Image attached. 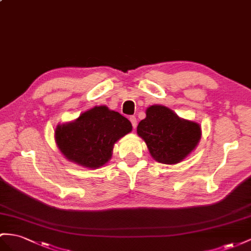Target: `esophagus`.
<instances>
[{
    "mask_svg": "<svg viewBox=\"0 0 251 251\" xmlns=\"http://www.w3.org/2000/svg\"><path fill=\"white\" fill-rule=\"evenodd\" d=\"M129 120L131 122L132 127L134 128V129H136V127H137V119H136V117H133V115H131V117L129 118Z\"/></svg>",
    "mask_w": 251,
    "mask_h": 251,
    "instance_id": "esophagus-1",
    "label": "esophagus"
}]
</instances>
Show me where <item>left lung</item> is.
<instances>
[{
	"instance_id": "obj_1",
	"label": "left lung",
	"mask_w": 251,
	"mask_h": 251,
	"mask_svg": "<svg viewBox=\"0 0 251 251\" xmlns=\"http://www.w3.org/2000/svg\"><path fill=\"white\" fill-rule=\"evenodd\" d=\"M137 132L144 140L151 157L164 164H175L195 150L201 129L195 122L183 120L170 108L153 105L147 108L146 118Z\"/></svg>"
}]
</instances>
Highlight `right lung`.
<instances>
[{
  "mask_svg": "<svg viewBox=\"0 0 251 251\" xmlns=\"http://www.w3.org/2000/svg\"><path fill=\"white\" fill-rule=\"evenodd\" d=\"M131 130V123L123 115L95 106L75 121L57 125L55 141L69 161L99 169L110 160L114 143Z\"/></svg>",
  "mask_w": 251,
  "mask_h": 251,
  "instance_id": "1",
  "label": "right lung"
}]
</instances>
